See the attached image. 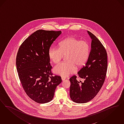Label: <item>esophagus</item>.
I'll return each mask as SVG.
<instances>
[{
	"label": "esophagus",
	"mask_w": 124,
	"mask_h": 124,
	"mask_svg": "<svg viewBox=\"0 0 124 124\" xmlns=\"http://www.w3.org/2000/svg\"><path fill=\"white\" fill-rule=\"evenodd\" d=\"M65 80H66V78L64 77H62V81H64Z\"/></svg>",
	"instance_id": "esophagus-1"
}]
</instances>
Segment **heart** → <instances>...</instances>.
<instances>
[{"mask_svg": "<svg viewBox=\"0 0 124 124\" xmlns=\"http://www.w3.org/2000/svg\"><path fill=\"white\" fill-rule=\"evenodd\" d=\"M90 45L88 42L80 41L74 37L63 40L59 48L52 47L49 50V56L54 63H57L66 55L67 62L56 65L54 69L55 74L67 77L76 73L77 65L81 67L85 64L90 53Z\"/></svg>", "mask_w": 124, "mask_h": 124, "instance_id": "heart-1", "label": "heart"}]
</instances>
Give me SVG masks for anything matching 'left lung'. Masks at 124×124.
Wrapping results in <instances>:
<instances>
[{
	"label": "left lung",
	"mask_w": 124,
	"mask_h": 124,
	"mask_svg": "<svg viewBox=\"0 0 124 124\" xmlns=\"http://www.w3.org/2000/svg\"><path fill=\"white\" fill-rule=\"evenodd\" d=\"M87 32L91 39V48L86 64L78 72L84 82L77 81L76 76L70 79V98L77 103L87 102L97 95L104 82L108 68L105 48L93 34Z\"/></svg>",
	"instance_id": "1"
}]
</instances>
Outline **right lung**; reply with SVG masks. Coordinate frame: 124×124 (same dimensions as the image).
Masks as SVG:
<instances>
[{
  "label": "right lung",
  "instance_id": "right-lung-1",
  "mask_svg": "<svg viewBox=\"0 0 124 124\" xmlns=\"http://www.w3.org/2000/svg\"><path fill=\"white\" fill-rule=\"evenodd\" d=\"M61 31L39 30L33 33L19 47L16 70L27 95L43 104L52 100L56 86L62 82L59 76H52L49 48Z\"/></svg>",
  "mask_w": 124,
  "mask_h": 124
}]
</instances>
